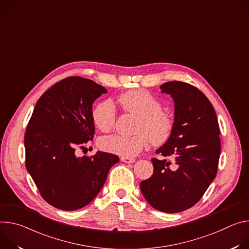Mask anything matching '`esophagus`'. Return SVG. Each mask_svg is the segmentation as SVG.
I'll return each mask as SVG.
<instances>
[{"mask_svg":"<svg viewBox=\"0 0 249 249\" xmlns=\"http://www.w3.org/2000/svg\"><path fill=\"white\" fill-rule=\"evenodd\" d=\"M121 160L124 163H133L135 161V159L132 157H124V156L121 157Z\"/></svg>","mask_w":249,"mask_h":249,"instance_id":"1","label":"esophagus"}]
</instances>
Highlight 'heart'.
Masks as SVG:
<instances>
[{
	"label": "heart",
	"mask_w": 249,
	"mask_h": 249,
	"mask_svg": "<svg viewBox=\"0 0 249 249\" xmlns=\"http://www.w3.org/2000/svg\"><path fill=\"white\" fill-rule=\"evenodd\" d=\"M119 103L124 112L139 116L135 126L137 133L130 136L115 134L105 137L100 142L103 149L131 157L145 148L149 141L154 145H161L170 139L174 129V118L162 110V103L158 98L145 90L134 89L121 94ZM92 120L103 132L114 129L117 122L115 104L109 100L97 104L92 110Z\"/></svg>",
	"instance_id": "b5f03b06"
}]
</instances>
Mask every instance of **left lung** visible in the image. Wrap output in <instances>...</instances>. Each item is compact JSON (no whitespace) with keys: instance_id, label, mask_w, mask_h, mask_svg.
Instances as JSON below:
<instances>
[{"instance_id":"obj_1","label":"left lung","mask_w":249,"mask_h":249,"mask_svg":"<svg viewBox=\"0 0 249 249\" xmlns=\"http://www.w3.org/2000/svg\"><path fill=\"white\" fill-rule=\"evenodd\" d=\"M160 88L174 100V129L156 150L164 158H152L153 174L142 181L141 190L154 209L180 213L197 204L216 176L219 126L213 105L198 88L181 81Z\"/></svg>"}]
</instances>
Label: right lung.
<instances>
[{
    "label": "right lung",
    "instance_id": "1",
    "mask_svg": "<svg viewBox=\"0 0 249 249\" xmlns=\"http://www.w3.org/2000/svg\"><path fill=\"white\" fill-rule=\"evenodd\" d=\"M107 90L79 76L67 77L37 101L24 134L25 167L41 197L51 206L75 211L92 202L110 167L120 161L98 151L77 157L93 140L92 105Z\"/></svg>",
    "mask_w": 249,
    "mask_h": 249
}]
</instances>
